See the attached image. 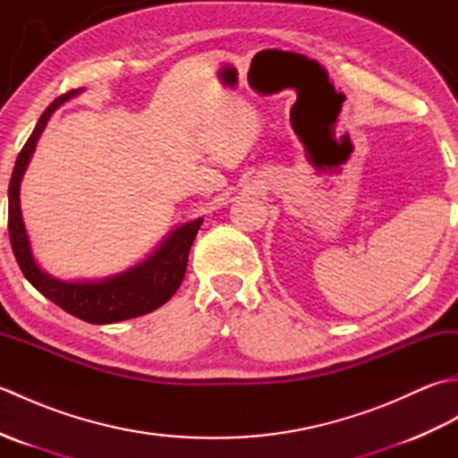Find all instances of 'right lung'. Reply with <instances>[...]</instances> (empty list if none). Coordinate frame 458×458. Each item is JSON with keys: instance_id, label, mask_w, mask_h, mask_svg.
Here are the masks:
<instances>
[{"instance_id": "1", "label": "right lung", "mask_w": 458, "mask_h": 458, "mask_svg": "<svg viewBox=\"0 0 458 458\" xmlns=\"http://www.w3.org/2000/svg\"><path fill=\"white\" fill-rule=\"evenodd\" d=\"M79 92L81 90H71L58 96L43 112L41 118H38L31 138L27 140L23 149L19 151L12 181H9L7 228L17 264L21 267L29 284L38 293L53 301L55 305L71 313L72 317L86 320V323L110 325L118 323V320L148 315L151 310L167 303L174 295V291L182 284L184 274H187L189 251L194 238H197L202 218L192 220L174 230L153 256L120 276L94 281V284H90V281L89 284H66V281L55 279L38 269L31 248H29V238L23 226L21 207H19V184H21L27 163L35 151L38 135L43 133L51 114L63 102L72 98Z\"/></svg>"}]
</instances>
